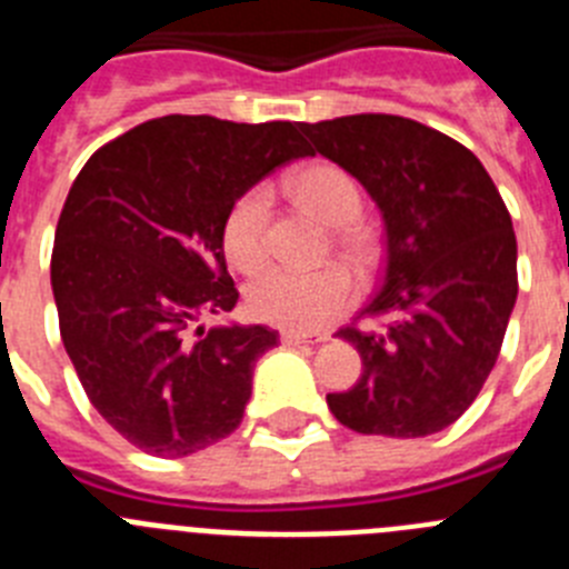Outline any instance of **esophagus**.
Here are the masks:
<instances>
[{
    "instance_id": "34e87169",
    "label": "esophagus",
    "mask_w": 569,
    "mask_h": 569,
    "mask_svg": "<svg viewBox=\"0 0 569 569\" xmlns=\"http://www.w3.org/2000/svg\"><path fill=\"white\" fill-rule=\"evenodd\" d=\"M281 345H313V341H325L328 336H308L299 330H281Z\"/></svg>"
}]
</instances>
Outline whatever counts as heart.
<instances>
[{
    "label": "heart",
    "instance_id": "b5f03b06",
    "mask_svg": "<svg viewBox=\"0 0 569 569\" xmlns=\"http://www.w3.org/2000/svg\"><path fill=\"white\" fill-rule=\"evenodd\" d=\"M290 196L305 210L319 216L330 228L333 244L356 264H367L376 256V236L361 219L365 193L353 176L339 164H310L288 182ZM270 193L261 184L248 188L233 199L222 219V250L241 273H253L268 259ZM353 301V281L339 264H328L310 273L268 270L248 284L244 308L256 321L276 328L313 333L339 319Z\"/></svg>",
    "mask_w": 569,
    "mask_h": 569
}]
</instances>
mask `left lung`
Returning <instances> with one entry per match:
<instances>
[{"label": "left lung", "instance_id": "8db88e82", "mask_svg": "<svg viewBox=\"0 0 569 569\" xmlns=\"http://www.w3.org/2000/svg\"><path fill=\"white\" fill-rule=\"evenodd\" d=\"M299 130L385 216L381 288L339 330L365 373L347 393H328L330 413L367 436L439 433L499 359L519 296L510 210L472 150L413 119L356 113ZM359 320L382 328L361 331Z\"/></svg>", "mask_w": 569, "mask_h": 569}]
</instances>
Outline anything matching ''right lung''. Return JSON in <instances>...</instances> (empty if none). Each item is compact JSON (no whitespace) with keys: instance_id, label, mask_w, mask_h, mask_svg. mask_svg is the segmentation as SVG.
Wrapping results in <instances>:
<instances>
[{"instance_id":"add662e5","label":"right lung","mask_w":569,"mask_h":569,"mask_svg":"<svg viewBox=\"0 0 569 569\" xmlns=\"http://www.w3.org/2000/svg\"><path fill=\"white\" fill-rule=\"evenodd\" d=\"M299 156V122L173 113L102 144L70 184L50 253L59 333L90 405L144 453L182 459L241 425L279 333L199 321L239 299L228 208Z\"/></svg>"}]
</instances>
